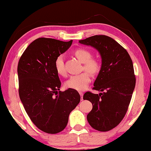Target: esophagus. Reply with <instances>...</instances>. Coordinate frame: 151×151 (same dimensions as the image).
Instances as JSON below:
<instances>
[{
	"label": "esophagus",
	"mask_w": 151,
	"mask_h": 151,
	"mask_svg": "<svg viewBox=\"0 0 151 151\" xmlns=\"http://www.w3.org/2000/svg\"><path fill=\"white\" fill-rule=\"evenodd\" d=\"M79 94H80V95L81 96V100L83 101V93H82V92H79Z\"/></svg>",
	"instance_id": "1"
}]
</instances>
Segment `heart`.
Wrapping results in <instances>:
<instances>
[{
    "label": "heart",
    "mask_w": 151,
    "mask_h": 151,
    "mask_svg": "<svg viewBox=\"0 0 151 151\" xmlns=\"http://www.w3.org/2000/svg\"><path fill=\"white\" fill-rule=\"evenodd\" d=\"M74 55L78 59L83 63V69L85 72L79 75H73L66 82V86L76 91H83L88 87L91 81V75H96L99 73L102 67L101 60L96 57H92L90 50L84 47L76 48ZM55 69L58 75L65 76L66 71L65 66V60L63 55H58L55 62Z\"/></svg>",
    "instance_id": "heart-1"
}]
</instances>
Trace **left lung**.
Returning a JSON list of instances; mask_svg holds the SVG:
<instances>
[{
    "label": "left lung",
    "instance_id": "1",
    "mask_svg": "<svg viewBox=\"0 0 151 151\" xmlns=\"http://www.w3.org/2000/svg\"><path fill=\"white\" fill-rule=\"evenodd\" d=\"M78 41L96 48L102 58L101 69L93 88L102 93L87 91L83 95L84 100L93 104L88 122L96 131H111L124 117L135 87L132 59L124 48L108 36L94 35Z\"/></svg>",
    "mask_w": 151,
    "mask_h": 151
}]
</instances>
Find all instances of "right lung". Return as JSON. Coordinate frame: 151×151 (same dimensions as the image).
Listing matches in <instances>:
<instances>
[{
	"mask_svg": "<svg viewBox=\"0 0 151 151\" xmlns=\"http://www.w3.org/2000/svg\"><path fill=\"white\" fill-rule=\"evenodd\" d=\"M72 42L39 38L26 48L18 64L20 101L33 124L48 134L65 129L70 112L81 100L77 91H60L61 83L55 66L56 58Z\"/></svg>",
	"mask_w": 151,
	"mask_h": 151,
	"instance_id": "obj_1",
	"label": "right lung"
}]
</instances>
